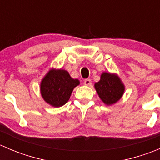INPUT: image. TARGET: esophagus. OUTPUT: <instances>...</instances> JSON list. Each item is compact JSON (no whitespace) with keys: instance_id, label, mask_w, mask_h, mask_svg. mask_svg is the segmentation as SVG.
Here are the masks:
<instances>
[{"instance_id":"34e87169","label":"esophagus","mask_w":160,"mask_h":160,"mask_svg":"<svg viewBox=\"0 0 160 160\" xmlns=\"http://www.w3.org/2000/svg\"><path fill=\"white\" fill-rule=\"evenodd\" d=\"M83 83H84V85H86V86H90V85H91V80H90V79H86V80H84V81H83Z\"/></svg>"}]
</instances>
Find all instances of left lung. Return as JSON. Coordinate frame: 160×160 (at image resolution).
I'll return each mask as SVG.
<instances>
[{
	"instance_id": "left-lung-1",
	"label": "left lung",
	"mask_w": 160,
	"mask_h": 160,
	"mask_svg": "<svg viewBox=\"0 0 160 160\" xmlns=\"http://www.w3.org/2000/svg\"><path fill=\"white\" fill-rule=\"evenodd\" d=\"M95 90L101 101L107 105L115 104L122 98L125 86L117 74L103 72L101 80L95 83Z\"/></svg>"
}]
</instances>
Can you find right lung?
Listing matches in <instances>:
<instances>
[{"instance_id":"right-lung-1","label":"right lung","mask_w":160,"mask_h":160,"mask_svg":"<svg viewBox=\"0 0 160 160\" xmlns=\"http://www.w3.org/2000/svg\"><path fill=\"white\" fill-rule=\"evenodd\" d=\"M79 84L80 81L72 79L67 70L51 69L41 81L40 91L46 103L59 108L69 101L72 90Z\"/></svg>"}]
</instances>
